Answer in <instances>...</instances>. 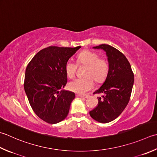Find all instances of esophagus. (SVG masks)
Instances as JSON below:
<instances>
[{
	"label": "esophagus",
	"instance_id": "34e87169",
	"mask_svg": "<svg viewBox=\"0 0 157 157\" xmlns=\"http://www.w3.org/2000/svg\"><path fill=\"white\" fill-rule=\"evenodd\" d=\"M76 96L81 98H85V99H87V98L89 97L88 95H82V94H77Z\"/></svg>",
	"mask_w": 157,
	"mask_h": 157
}]
</instances>
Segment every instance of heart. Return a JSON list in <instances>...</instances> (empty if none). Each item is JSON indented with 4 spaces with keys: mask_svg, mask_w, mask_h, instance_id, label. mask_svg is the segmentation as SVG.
Segmentation results:
<instances>
[{
    "mask_svg": "<svg viewBox=\"0 0 157 157\" xmlns=\"http://www.w3.org/2000/svg\"><path fill=\"white\" fill-rule=\"evenodd\" d=\"M79 64L86 65L84 71V78H77L69 83L70 90L76 93L83 94L94 86V81L101 83L105 80L109 71V64L104 58H99L97 53L90 50L82 52L78 56ZM77 69L76 64L72 60L67 61L64 70L67 76L73 78Z\"/></svg>",
    "mask_w": 157,
    "mask_h": 157,
    "instance_id": "heart-1",
    "label": "heart"
}]
</instances>
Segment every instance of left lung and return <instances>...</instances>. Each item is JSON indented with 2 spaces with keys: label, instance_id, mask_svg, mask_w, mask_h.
Wrapping results in <instances>:
<instances>
[{
  "label": "left lung",
  "instance_id": "1",
  "mask_svg": "<svg viewBox=\"0 0 157 157\" xmlns=\"http://www.w3.org/2000/svg\"><path fill=\"white\" fill-rule=\"evenodd\" d=\"M105 52L109 71L105 80L94 94L98 97V105L90 112V115L101 123H107L121 115L129 101L134 83V75L131 64L124 55L112 46L101 44L93 47Z\"/></svg>",
  "mask_w": 157,
  "mask_h": 157
}]
</instances>
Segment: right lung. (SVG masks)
<instances>
[{"label":"right lung","mask_w":157,"mask_h":157,"mask_svg":"<svg viewBox=\"0 0 157 157\" xmlns=\"http://www.w3.org/2000/svg\"><path fill=\"white\" fill-rule=\"evenodd\" d=\"M80 48L50 46L35 54L26 67L24 90L34 112L48 123H58L68 115L75 95L63 89L67 82L64 66Z\"/></svg>","instance_id":"right-lung-1"}]
</instances>
